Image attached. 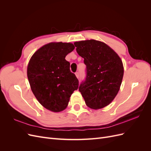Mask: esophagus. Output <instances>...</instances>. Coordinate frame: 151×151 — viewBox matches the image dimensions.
<instances>
[{"label": "esophagus", "mask_w": 151, "mask_h": 151, "mask_svg": "<svg viewBox=\"0 0 151 151\" xmlns=\"http://www.w3.org/2000/svg\"><path fill=\"white\" fill-rule=\"evenodd\" d=\"M76 76L77 77V78H79V72H76Z\"/></svg>", "instance_id": "obj_1"}]
</instances>
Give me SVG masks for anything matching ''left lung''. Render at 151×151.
I'll use <instances>...</instances> for the list:
<instances>
[{"label":"left lung","mask_w":151,"mask_h":151,"mask_svg":"<svg viewBox=\"0 0 151 151\" xmlns=\"http://www.w3.org/2000/svg\"><path fill=\"white\" fill-rule=\"evenodd\" d=\"M84 60L86 77L79 91L88 107L101 109L110 103L120 90L123 76L120 57L106 44L90 40L74 43Z\"/></svg>","instance_id":"left-lung-1"}]
</instances>
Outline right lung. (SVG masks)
<instances>
[{
  "instance_id": "right-lung-1",
  "label": "right lung",
  "mask_w": 151,
  "mask_h": 151,
  "mask_svg": "<svg viewBox=\"0 0 151 151\" xmlns=\"http://www.w3.org/2000/svg\"><path fill=\"white\" fill-rule=\"evenodd\" d=\"M74 48L70 43H50L39 48L29 62L27 76L32 92L48 110H64L71 94L78 89L79 81L65 59Z\"/></svg>"
}]
</instances>
